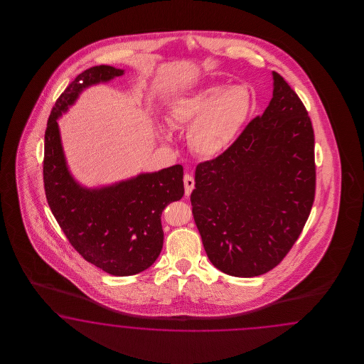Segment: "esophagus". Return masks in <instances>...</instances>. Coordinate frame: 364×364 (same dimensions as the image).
I'll return each mask as SVG.
<instances>
[{
    "label": "esophagus",
    "instance_id": "obj_1",
    "mask_svg": "<svg viewBox=\"0 0 364 364\" xmlns=\"http://www.w3.org/2000/svg\"><path fill=\"white\" fill-rule=\"evenodd\" d=\"M184 188H186V196H189L191 195V192L193 191V188H195V180H193V177L191 176V175H184Z\"/></svg>",
    "mask_w": 364,
    "mask_h": 364
}]
</instances>
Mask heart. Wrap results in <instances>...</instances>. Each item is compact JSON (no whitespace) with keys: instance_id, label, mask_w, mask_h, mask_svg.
Listing matches in <instances>:
<instances>
[{"instance_id":"heart-1","label":"heart","mask_w":364,"mask_h":364,"mask_svg":"<svg viewBox=\"0 0 364 364\" xmlns=\"http://www.w3.org/2000/svg\"><path fill=\"white\" fill-rule=\"evenodd\" d=\"M250 110L251 95L245 87L213 85L173 101L169 122L191 125L189 148L201 157H215L230 148Z\"/></svg>"}]
</instances>
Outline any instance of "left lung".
Instances as JSON below:
<instances>
[{
	"label": "left lung",
	"mask_w": 364,
	"mask_h": 364,
	"mask_svg": "<svg viewBox=\"0 0 364 364\" xmlns=\"http://www.w3.org/2000/svg\"><path fill=\"white\" fill-rule=\"evenodd\" d=\"M272 99L220 156L200 163L192 213L210 263L236 277L279 264L315 198V139L309 112L279 73Z\"/></svg>",
	"instance_id": "8db88e82"
}]
</instances>
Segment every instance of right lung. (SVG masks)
I'll return each mask as SVG.
<instances>
[{"label":"right lung","mask_w":364,"mask_h":364,"mask_svg":"<svg viewBox=\"0 0 364 364\" xmlns=\"http://www.w3.org/2000/svg\"><path fill=\"white\" fill-rule=\"evenodd\" d=\"M122 75L109 65L80 73L55 101L45 131L44 187L50 210L78 254L113 276L136 275L154 264L164 242L161 213L184 195L180 164L104 187H84L72 176L57 120L84 89Z\"/></svg>","instance_id":"obj_1"}]
</instances>
